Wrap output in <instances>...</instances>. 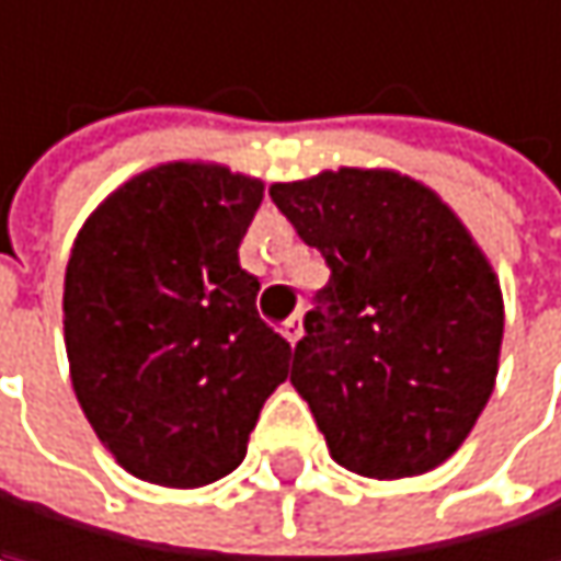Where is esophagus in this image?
Masks as SVG:
<instances>
[{
    "label": "esophagus",
    "mask_w": 561,
    "mask_h": 561,
    "mask_svg": "<svg viewBox=\"0 0 561 561\" xmlns=\"http://www.w3.org/2000/svg\"><path fill=\"white\" fill-rule=\"evenodd\" d=\"M280 333H284V340H287L290 346H297V340L304 336V323H300V317L284 320V323H280Z\"/></svg>",
    "instance_id": "esophagus-1"
}]
</instances>
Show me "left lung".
<instances>
[{"label": "left lung", "mask_w": 561, "mask_h": 561, "mask_svg": "<svg viewBox=\"0 0 561 561\" xmlns=\"http://www.w3.org/2000/svg\"><path fill=\"white\" fill-rule=\"evenodd\" d=\"M330 267L304 317L290 382L330 454L363 477H415L480 419L500 359L503 297L454 211L379 169L271 185Z\"/></svg>", "instance_id": "obj_1"}]
</instances>
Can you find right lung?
<instances>
[{"instance_id":"obj_1","label":"right lung","mask_w":561,"mask_h":561,"mask_svg":"<svg viewBox=\"0 0 561 561\" xmlns=\"http://www.w3.org/2000/svg\"><path fill=\"white\" fill-rule=\"evenodd\" d=\"M257 179L169 162L117 188L65 274V346L88 421L134 477L202 486L231 473L290 343L257 313L238 248Z\"/></svg>"}]
</instances>
